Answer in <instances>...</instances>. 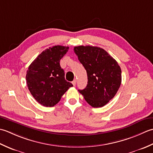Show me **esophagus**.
Returning a JSON list of instances; mask_svg holds the SVG:
<instances>
[{"label": "esophagus", "mask_w": 153, "mask_h": 153, "mask_svg": "<svg viewBox=\"0 0 153 153\" xmlns=\"http://www.w3.org/2000/svg\"><path fill=\"white\" fill-rule=\"evenodd\" d=\"M72 83H73V86H75L76 85V80L75 79V80H74L73 82H72Z\"/></svg>", "instance_id": "esophagus-1"}]
</instances>
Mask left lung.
<instances>
[{
    "mask_svg": "<svg viewBox=\"0 0 153 153\" xmlns=\"http://www.w3.org/2000/svg\"><path fill=\"white\" fill-rule=\"evenodd\" d=\"M74 51L86 71L88 85L79 90L93 108L103 107L113 98L121 82L117 62L104 49L90 45L74 47Z\"/></svg>",
    "mask_w": 153,
    "mask_h": 153,
    "instance_id": "obj_1",
    "label": "left lung"
}]
</instances>
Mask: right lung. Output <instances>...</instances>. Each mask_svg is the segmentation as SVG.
I'll list each match as a JSON object with an SVG mask.
<instances>
[{"instance_id":"right-lung-1","label":"right lung","mask_w":153,"mask_h":153,"mask_svg":"<svg viewBox=\"0 0 153 153\" xmlns=\"http://www.w3.org/2000/svg\"><path fill=\"white\" fill-rule=\"evenodd\" d=\"M68 47L55 45L42 51L28 67L27 85L36 101L45 107H53L73 85L65 79L60 60Z\"/></svg>"}]
</instances>
